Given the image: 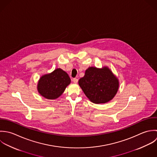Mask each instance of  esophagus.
I'll list each match as a JSON object with an SVG mask.
<instances>
[{
    "instance_id": "esophagus-1",
    "label": "esophagus",
    "mask_w": 157,
    "mask_h": 157,
    "mask_svg": "<svg viewBox=\"0 0 157 157\" xmlns=\"http://www.w3.org/2000/svg\"><path fill=\"white\" fill-rule=\"evenodd\" d=\"M73 81L74 83L76 84V83L78 82V79L77 78H73Z\"/></svg>"
}]
</instances>
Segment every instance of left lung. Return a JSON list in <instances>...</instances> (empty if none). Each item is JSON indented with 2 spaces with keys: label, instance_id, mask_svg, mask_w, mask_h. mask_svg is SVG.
<instances>
[{
  "label": "left lung",
  "instance_id": "8db88e82",
  "mask_svg": "<svg viewBox=\"0 0 157 157\" xmlns=\"http://www.w3.org/2000/svg\"><path fill=\"white\" fill-rule=\"evenodd\" d=\"M78 83L84 94L95 104L110 101L119 88L118 78L107 67L102 68L89 67Z\"/></svg>",
  "mask_w": 157,
  "mask_h": 157
}]
</instances>
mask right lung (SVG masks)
I'll return each mask as SVG.
<instances>
[{"label": "right lung", "mask_w": 157, "mask_h": 157, "mask_svg": "<svg viewBox=\"0 0 157 157\" xmlns=\"http://www.w3.org/2000/svg\"><path fill=\"white\" fill-rule=\"evenodd\" d=\"M71 80L61 68H57L49 74L40 77L37 84L39 94L48 99H55L63 94Z\"/></svg>", "instance_id": "1"}]
</instances>
